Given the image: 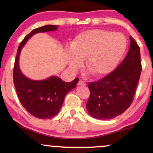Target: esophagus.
<instances>
[{
    "instance_id": "esophagus-1",
    "label": "esophagus",
    "mask_w": 153,
    "mask_h": 153,
    "mask_svg": "<svg viewBox=\"0 0 153 153\" xmlns=\"http://www.w3.org/2000/svg\"><path fill=\"white\" fill-rule=\"evenodd\" d=\"M85 85H86V84H85L83 81H82V80H80V81L78 82V85H79V86H85Z\"/></svg>"
}]
</instances>
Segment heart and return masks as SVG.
I'll return each mask as SVG.
<instances>
[{"label": "heart", "mask_w": 153, "mask_h": 153, "mask_svg": "<svg viewBox=\"0 0 153 153\" xmlns=\"http://www.w3.org/2000/svg\"><path fill=\"white\" fill-rule=\"evenodd\" d=\"M127 42L120 33L91 29L77 35L67 52V62L77 70L85 60V66L96 78L110 74L118 65L125 52Z\"/></svg>", "instance_id": "obj_1"}]
</instances>
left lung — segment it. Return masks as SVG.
<instances>
[{
  "instance_id": "1",
  "label": "left lung",
  "mask_w": 153,
  "mask_h": 153,
  "mask_svg": "<svg viewBox=\"0 0 153 153\" xmlns=\"http://www.w3.org/2000/svg\"><path fill=\"white\" fill-rule=\"evenodd\" d=\"M130 46L124 60L113 72L88 84V114L97 119H111L122 114L133 101L142 71L140 49L130 36Z\"/></svg>"
}]
</instances>
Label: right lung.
<instances>
[{
  "mask_svg": "<svg viewBox=\"0 0 153 153\" xmlns=\"http://www.w3.org/2000/svg\"><path fill=\"white\" fill-rule=\"evenodd\" d=\"M58 26L46 25L31 31L19 45L13 69V83L19 101L29 113L39 119H50L59 113L65 95L76 86L79 79L67 82L56 75L42 80L25 76L19 67L22 50L28 40L37 33L54 31Z\"/></svg>",
  "mask_w": 153,
  "mask_h": 153,
  "instance_id": "right-lung-1",
  "label": "right lung"
}]
</instances>
